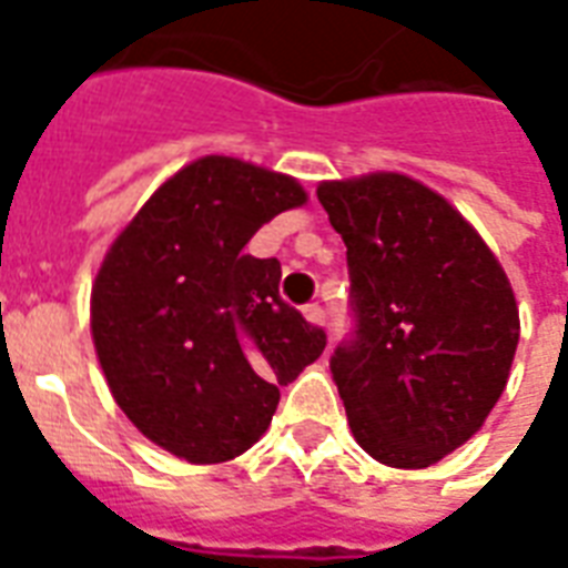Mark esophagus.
<instances>
[{
  "label": "esophagus",
  "instance_id": "34e87169",
  "mask_svg": "<svg viewBox=\"0 0 568 568\" xmlns=\"http://www.w3.org/2000/svg\"><path fill=\"white\" fill-rule=\"evenodd\" d=\"M305 316L314 325H325V311H323V305H320V302H311V305H305Z\"/></svg>",
  "mask_w": 568,
  "mask_h": 568
}]
</instances>
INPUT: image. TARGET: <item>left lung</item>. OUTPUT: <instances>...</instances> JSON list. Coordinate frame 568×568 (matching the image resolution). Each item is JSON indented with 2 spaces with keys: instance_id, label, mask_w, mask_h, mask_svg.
<instances>
[{
  "instance_id": "8db88e82",
  "label": "left lung",
  "mask_w": 568,
  "mask_h": 568,
  "mask_svg": "<svg viewBox=\"0 0 568 568\" xmlns=\"http://www.w3.org/2000/svg\"><path fill=\"white\" fill-rule=\"evenodd\" d=\"M344 236L353 332L332 355L355 442L394 468L465 444L507 388L518 307L480 234L406 174L320 183Z\"/></svg>"
}]
</instances>
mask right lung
<instances>
[{
    "label": "right lung",
    "mask_w": 568,
    "mask_h": 568,
    "mask_svg": "<svg viewBox=\"0 0 568 568\" xmlns=\"http://www.w3.org/2000/svg\"><path fill=\"white\" fill-rule=\"evenodd\" d=\"M305 204L293 178L204 156L162 183L91 290L97 358L124 415L189 463H224L270 426L325 332L278 293L281 263L243 248Z\"/></svg>",
    "instance_id": "obj_1"
}]
</instances>
